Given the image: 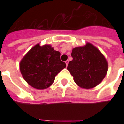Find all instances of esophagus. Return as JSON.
<instances>
[{
  "label": "esophagus",
  "mask_w": 124,
  "mask_h": 124,
  "mask_svg": "<svg viewBox=\"0 0 124 124\" xmlns=\"http://www.w3.org/2000/svg\"><path fill=\"white\" fill-rule=\"evenodd\" d=\"M66 62V66H68V63H69V60H66V62Z\"/></svg>",
  "instance_id": "1"
}]
</instances>
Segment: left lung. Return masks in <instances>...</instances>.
I'll use <instances>...</instances> for the list:
<instances>
[{"instance_id":"8db88e82","label":"left lung","mask_w":124,"mask_h":124,"mask_svg":"<svg viewBox=\"0 0 124 124\" xmlns=\"http://www.w3.org/2000/svg\"><path fill=\"white\" fill-rule=\"evenodd\" d=\"M73 60L69 62L68 70L77 85L83 89H92L106 77L108 61L96 46L87 42L76 47L71 53Z\"/></svg>"}]
</instances>
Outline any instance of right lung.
<instances>
[{
	"label": "right lung",
	"instance_id": "right-lung-1",
	"mask_svg": "<svg viewBox=\"0 0 124 124\" xmlns=\"http://www.w3.org/2000/svg\"><path fill=\"white\" fill-rule=\"evenodd\" d=\"M60 53L49 44L34 46L20 60L22 77L30 86L45 89L53 84L55 77L66 67L60 60Z\"/></svg>",
	"mask_w": 124,
	"mask_h": 124
}]
</instances>
